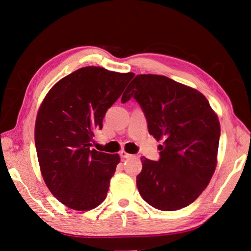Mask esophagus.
<instances>
[{"mask_svg": "<svg viewBox=\"0 0 251 251\" xmlns=\"http://www.w3.org/2000/svg\"><path fill=\"white\" fill-rule=\"evenodd\" d=\"M120 156L124 157V158H130V157H132L133 155L130 154V153H127V152H126L125 150H121V151H120Z\"/></svg>", "mask_w": 251, "mask_h": 251, "instance_id": "1", "label": "esophagus"}]
</instances>
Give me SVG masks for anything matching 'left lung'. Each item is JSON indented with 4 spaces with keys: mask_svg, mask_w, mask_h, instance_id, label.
<instances>
[{
    "mask_svg": "<svg viewBox=\"0 0 251 251\" xmlns=\"http://www.w3.org/2000/svg\"><path fill=\"white\" fill-rule=\"evenodd\" d=\"M132 97L143 108L150 135L164 140L157 162L140 158L139 194L157 210H180L200 196L215 172L217 115L200 91L164 75H136L121 102Z\"/></svg>",
    "mask_w": 251,
    "mask_h": 251,
    "instance_id": "obj_1",
    "label": "left lung"
}]
</instances>
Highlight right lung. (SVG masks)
I'll return each mask as SVG.
<instances>
[{
    "instance_id": "right-lung-1",
    "label": "right lung",
    "mask_w": 251,
    "mask_h": 251,
    "mask_svg": "<svg viewBox=\"0 0 251 251\" xmlns=\"http://www.w3.org/2000/svg\"><path fill=\"white\" fill-rule=\"evenodd\" d=\"M133 76L83 67L59 79L40 104L35 124L40 172L53 196L67 207L89 211L106 198L120 157L93 149L91 142L107 108Z\"/></svg>"
}]
</instances>
